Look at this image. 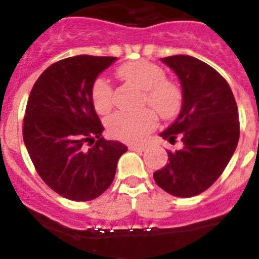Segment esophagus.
<instances>
[{
    "label": "esophagus",
    "mask_w": 259,
    "mask_h": 259,
    "mask_svg": "<svg viewBox=\"0 0 259 259\" xmlns=\"http://www.w3.org/2000/svg\"><path fill=\"white\" fill-rule=\"evenodd\" d=\"M128 149L132 151H145L148 148H146L145 145H130Z\"/></svg>",
    "instance_id": "1"
}]
</instances>
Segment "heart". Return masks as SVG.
<instances>
[{
    "label": "heart",
    "mask_w": 259,
    "mask_h": 259,
    "mask_svg": "<svg viewBox=\"0 0 259 259\" xmlns=\"http://www.w3.org/2000/svg\"><path fill=\"white\" fill-rule=\"evenodd\" d=\"M120 79L144 90L142 104L155 110L162 118L175 117L182 105V91L176 82L164 78V70L156 64L136 60L123 64L117 70ZM91 100L97 113L106 114L113 106V89L104 77L95 79ZM156 125V114L145 109L136 114L117 111L109 115L106 128L110 136L123 141H141Z\"/></svg>",
    "instance_id": "b5f03b06"
}]
</instances>
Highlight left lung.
Segmentation results:
<instances>
[{
    "label": "left lung",
    "instance_id": "1",
    "mask_svg": "<svg viewBox=\"0 0 259 259\" xmlns=\"http://www.w3.org/2000/svg\"><path fill=\"white\" fill-rule=\"evenodd\" d=\"M180 78L182 108L160 134L181 149L168 150V164L154 180L168 194L190 198L203 193L222 175L240 135L238 105L227 80L212 66L189 55L162 59Z\"/></svg>",
    "mask_w": 259,
    "mask_h": 259
}]
</instances>
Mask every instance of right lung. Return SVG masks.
<instances>
[{"mask_svg": "<svg viewBox=\"0 0 259 259\" xmlns=\"http://www.w3.org/2000/svg\"><path fill=\"white\" fill-rule=\"evenodd\" d=\"M113 56L78 55L50 65L35 80L23 120V139L45 184L75 201L96 199L113 182L119 141L101 137L104 125L91 100L97 75Z\"/></svg>", "mask_w": 259, "mask_h": 259, "instance_id": "add662e5", "label": "right lung"}]
</instances>
